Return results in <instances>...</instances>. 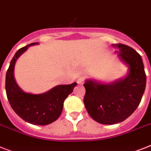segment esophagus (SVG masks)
Masks as SVG:
<instances>
[{"mask_svg":"<svg viewBox=\"0 0 151 151\" xmlns=\"http://www.w3.org/2000/svg\"><path fill=\"white\" fill-rule=\"evenodd\" d=\"M77 82H78V84H83V82H84V78H82V77L81 78H79L78 79V81Z\"/></svg>","mask_w":151,"mask_h":151,"instance_id":"esophagus-1","label":"esophagus"}]
</instances>
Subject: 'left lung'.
<instances>
[{
	"mask_svg": "<svg viewBox=\"0 0 151 151\" xmlns=\"http://www.w3.org/2000/svg\"><path fill=\"white\" fill-rule=\"evenodd\" d=\"M117 56L128 66L127 76L111 83L87 80L83 103L95 121L102 124L122 122L132 114L142 99L146 87V73L142 58L130 47L113 44Z\"/></svg>",
	"mask_w": 151,
	"mask_h": 151,
	"instance_id": "obj_1",
	"label": "left lung"
}]
</instances>
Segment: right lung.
Listing matches in <instances>:
<instances>
[{"mask_svg": "<svg viewBox=\"0 0 151 151\" xmlns=\"http://www.w3.org/2000/svg\"><path fill=\"white\" fill-rule=\"evenodd\" d=\"M37 43L30 44L16 52L6 73L5 89L9 103L20 117L31 124L47 125L60 116L64 101L72 93L77 83L58 85L40 94H33L23 91L15 81L14 76L15 63L29 47Z\"/></svg>", "mask_w": 151, "mask_h": 151, "instance_id": "obj_1", "label": "right lung"}]
</instances>
